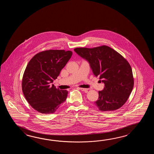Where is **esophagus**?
Here are the masks:
<instances>
[{
  "label": "esophagus",
  "instance_id": "1",
  "mask_svg": "<svg viewBox=\"0 0 154 154\" xmlns=\"http://www.w3.org/2000/svg\"><path fill=\"white\" fill-rule=\"evenodd\" d=\"M79 89H80V90L82 91H87L88 90V88H79Z\"/></svg>",
  "mask_w": 154,
  "mask_h": 154
}]
</instances>
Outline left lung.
<instances>
[{"label": "left lung", "instance_id": "left-lung-1", "mask_svg": "<svg viewBox=\"0 0 154 154\" xmlns=\"http://www.w3.org/2000/svg\"><path fill=\"white\" fill-rule=\"evenodd\" d=\"M74 50L88 63L94 75L105 84L103 90L98 91L95 106L102 111L121 107L127 101L134 86L132 70L127 60L108 46Z\"/></svg>", "mask_w": 154, "mask_h": 154}]
</instances>
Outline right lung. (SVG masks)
Segmentation results:
<instances>
[{
  "label": "right lung",
  "instance_id": "right-lung-1",
  "mask_svg": "<svg viewBox=\"0 0 154 154\" xmlns=\"http://www.w3.org/2000/svg\"><path fill=\"white\" fill-rule=\"evenodd\" d=\"M70 51L48 50L30 60L23 74L22 89L26 100L37 111L53 113L66 101L68 91L52 84L72 57Z\"/></svg>",
  "mask_w": 154,
  "mask_h": 154
}]
</instances>
